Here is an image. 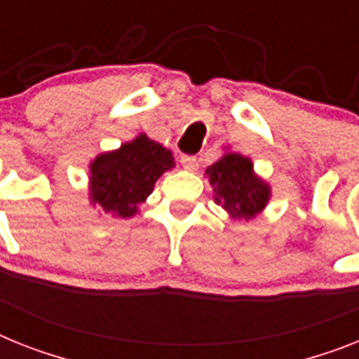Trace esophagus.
<instances>
[{"label": "esophagus", "mask_w": 359, "mask_h": 359, "mask_svg": "<svg viewBox=\"0 0 359 359\" xmlns=\"http://www.w3.org/2000/svg\"><path fill=\"white\" fill-rule=\"evenodd\" d=\"M180 164H182V168H184V170L195 171V170H197V165H198L197 156H194V155H182V156H180Z\"/></svg>", "instance_id": "34e87169"}]
</instances>
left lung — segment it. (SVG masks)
<instances>
[{
	"label": "left lung",
	"mask_w": 359,
	"mask_h": 359,
	"mask_svg": "<svg viewBox=\"0 0 359 359\" xmlns=\"http://www.w3.org/2000/svg\"><path fill=\"white\" fill-rule=\"evenodd\" d=\"M206 175L215 203L221 204L231 219H254L270 201V186L255 175L248 156L224 153L208 168Z\"/></svg>",
	"instance_id": "1"
}]
</instances>
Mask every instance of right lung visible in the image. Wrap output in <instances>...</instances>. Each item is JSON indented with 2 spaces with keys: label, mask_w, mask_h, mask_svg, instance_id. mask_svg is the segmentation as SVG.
<instances>
[{
  "label": "right lung",
  "mask_w": 359,
  "mask_h": 359,
  "mask_svg": "<svg viewBox=\"0 0 359 359\" xmlns=\"http://www.w3.org/2000/svg\"><path fill=\"white\" fill-rule=\"evenodd\" d=\"M175 165L170 149L138 135L114 151L102 153L89 165V191L91 203L105 213L129 219L138 213L164 171Z\"/></svg>",
  "instance_id": "right-lung-1"
}]
</instances>
